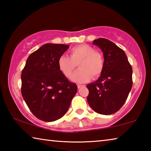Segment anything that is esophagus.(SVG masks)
<instances>
[{
    "instance_id": "esophagus-1",
    "label": "esophagus",
    "mask_w": 151,
    "mask_h": 151,
    "mask_svg": "<svg viewBox=\"0 0 151 151\" xmlns=\"http://www.w3.org/2000/svg\"><path fill=\"white\" fill-rule=\"evenodd\" d=\"M83 86H85V85H78V88H81L82 87H83Z\"/></svg>"
}]
</instances>
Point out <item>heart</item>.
I'll return each mask as SVG.
<instances>
[{
    "mask_svg": "<svg viewBox=\"0 0 151 151\" xmlns=\"http://www.w3.org/2000/svg\"><path fill=\"white\" fill-rule=\"evenodd\" d=\"M70 57L60 56L58 60L60 70L66 77L70 78L78 65V69L71 77L72 81L83 83L89 81L93 76L96 78L103 73L104 60L100 52L88 45L74 47L69 51Z\"/></svg>",
    "mask_w": 151,
    "mask_h": 151,
    "instance_id": "obj_1",
    "label": "heart"
}]
</instances>
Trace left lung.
Segmentation results:
<instances>
[{"label":"left lung","mask_w":151,"mask_h":151,"mask_svg":"<svg viewBox=\"0 0 151 151\" xmlns=\"http://www.w3.org/2000/svg\"><path fill=\"white\" fill-rule=\"evenodd\" d=\"M93 44L103 52L104 66L100 77L86 85L87 101L99 114L115 113L124 104L132 86V69L123 50L108 39L99 38Z\"/></svg>","instance_id":"8db88e82"}]
</instances>
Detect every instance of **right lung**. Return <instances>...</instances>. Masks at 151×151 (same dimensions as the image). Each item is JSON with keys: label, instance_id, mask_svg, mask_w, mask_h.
<instances>
[{"label": "right lung", "instance_id": "right-lung-1", "mask_svg": "<svg viewBox=\"0 0 151 151\" xmlns=\"http://www.w3.org/2000/svg\"><path fill=\"white\" fill-rule=\"evenodd\" d=\"M69 45L47 43L30 54L21 74V93L30 111L40 120L52 122L67 112L77 91L60 70L58 60Z\"/></svg>", "mask_w": 151, "mask_h": 151}]
</instances>
